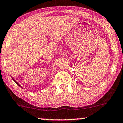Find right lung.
I'll return each mask as SVG.
<instances>
[{"mask_svg": "<svg viewBox=\"0 0 123 123\" xmlns=\"http://www.w3.org/2000/svg\"><path fill=\"white\" fill-rule=\"evenodd\" d=\"M14 80V81H15V83H16V84H17L18 85V86H20V87H21V86H20V84H19V83H18L17 82H16V81H15V80Z\"/></svg>", "mask_w": 123, "mask_h": 123, "instance_id": "obj_1", "label": "right lung"}]
</instances>
